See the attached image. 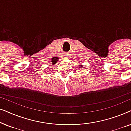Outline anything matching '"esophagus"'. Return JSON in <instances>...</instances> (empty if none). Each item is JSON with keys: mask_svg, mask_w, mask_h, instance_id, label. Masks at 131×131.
<instances>
[{"mask_svg": "<svg viewBox=\"0 0 131 131\" xmlns=\"http://www.w3.org/2000/svg\"><path fill=\"white\" fill-rule=\"evenodd\" d=\"M64 58H68V54L66 55L65 56H64Z\"/></svg>", "mask_w": 131, "mask_h": 131, "instance_id": "34e87169", "label": "esophagus"}]
</instances>
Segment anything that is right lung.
I'll list each match as a JSON object with an SVG mask.
<instances>
[{"label":"right lung","mask_w":131,"mask_h":131,"mask_svg":"<svg viewBox=\"0 0 131 131\" xmlns=\"http://www.w3.org/2000/svg\"><path fill=\"white\" fill-rule=\"evenodd\" d=\"M58 59L57 58H53L52 60V61H51L52 62V64L53 65V64H55L57 61H58Z\"/></svg>","instance_id":"1"}]
</instances>
